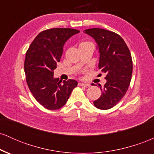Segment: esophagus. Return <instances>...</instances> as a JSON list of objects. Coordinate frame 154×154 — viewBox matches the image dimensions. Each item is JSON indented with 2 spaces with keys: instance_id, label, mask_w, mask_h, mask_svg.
I'll return each instance as SVG.
<instances>
[{
  "instance_id": "34e87169",
  "label": "esophagus",
  "mask_w": 154,
  "mask_h": 154,
  "mask_svg": "<svg viewBox=\"0 0 154 154\" xmlns=\"http://www.w3.org/2000/svg\"><path fill=\"white\" fill-rule=\"evenodd\" d=\"M79 86H82V87H85V88H88L91 86V85L88 84V83H82V82H79Z\"/></svg>"
}]
</instances>
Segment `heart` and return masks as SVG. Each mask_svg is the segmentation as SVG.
Instances as JSON below:
<instances>
[{
	"instance_id": "obj_1",
	"label": "heart",
	"mask_w": 154,
	"mask_h": 154,
	"mask_svg": "<svg viewBox=\"0 0 154 154\" xmlns=\"http://www.w3.org/2000/svg\"><path fill=\"white\" fill-rule=\"evenodd\" d=\"M88 43V42H84V43H81V44H83V43Z\"/></svg>"
}]
</instances>
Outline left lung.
<instances>
[{
	"instance_id": "1",
	"label": "left lung",
	"mask_w": 154,
	"mask_h": 154,
	"mask_svg": "<svg viewBox=\"0 0 154 154\" xmlns=\"http://www.w3.org/2000/svg\"><path fill=\"white\" fill-rule=\"evenodd\" d=\"M95 39L100 53L98 68L106 74V82L100 86L102 94L93 103L106 110L121 100L128 90L132 74V61L128 45L119 35L100 28L84 31Z\"/></svg>"
}]
</instances>
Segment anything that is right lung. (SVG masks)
I'll return each mask as SVG.
<instances>
[{"label":"right lung","instance_id":"add662e5","mask_svg":"<svg viewBox=\"0 0 154 154\" xmlns=\"http://www.w3.org/2000/svg\"><path fill=\"white\" fill-rule=\"evenodd\" d=\"M79 32L70 28L44 30L37 35L26 53L24 72L28 87L35 100L49 110L62 107L77 85L74 79L54 78V71L62 56L63 45Z\"/></svg>","mask_w":154,"mask_h":154}]
</instances>
